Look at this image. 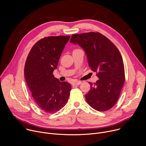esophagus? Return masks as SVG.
<instances>
[{
    "label": "esophagus",
    "instance_id": "1",
    "mask_svg": "<svg viewBox=\"0 0 146 146\" xmlns=\"http://www.w3.org/2000/svg\"><path fill=\"white\" fill-rule=\"evenodd\" d=\"M81 81H77L73 82V85H78L81 84Z\"/></svg>",
    "mask_w": 146,
    "mask_h": 146
}]
</instances>
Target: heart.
<instances>
[{
    "instance_id": "b5f03b06",
    "label": "heart",
    "mask_w": 146,
    "mask_h": 146,
    "mask_svg": "<svg viewBox=\"0 0 146 146\" xmlns=\"http://www.w3.org/2000/svg\"><path fill=\"white\" fill-rule=\"evenodd\" d=\"M78 50V48H74V49L73 50V52H74V51H76V50Z\"/></svg>"
}]
</instances>
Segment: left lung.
<instances>
[{
    "mask_svg": "<svg viewBox=\"0 0 146 146\" xmlns=\"http://www.w3.org/2000/svg\"><path fill=\"white\" fill-rule=\"evenodd\" d=\"M70 41L84 48L90 70L99 78L93 84L89 82L90 89L85 95L86 102L98 111L111 109L119 99L125 81L124 63L118 48L99 32L73 34Z\"/></svg>",
    "mask_w": 146,
    "mask_h": 146,
    "instance_id": "8db88e82",
    "label": "left lung"
}]
</instances>
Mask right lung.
<instances>
[{
	"label": "right lung",
	"mask_w": 146,
	"mask_h": 146,
	"mask_svg": "<svg viewBox=\"0 0 146 146\" xmlns=\"http://www.w3.org/2000/svg\"><path fill=\"white\" fill-rule=\"evenodd\" d=\"M70 36L44 37L32 47L27 57L24 74L32 98L44 112L53 113L67 103L71 85L53 75L61 54Z\"/></svg>",
	"instance_id": "obj_1"
}]
</instances>
